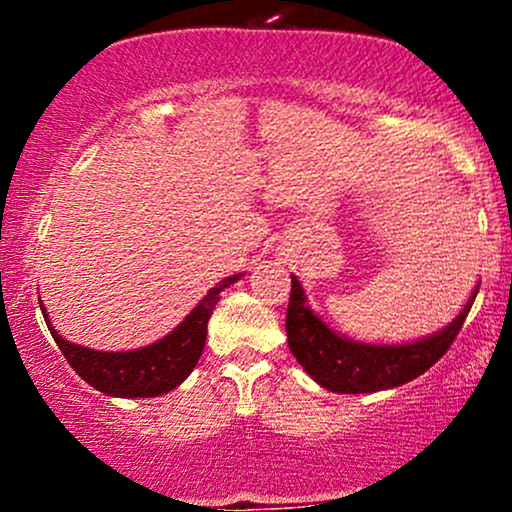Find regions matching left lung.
Segmentation results:
<instances>
[{"label":"left lung","mask_w":512,"mask_h":512,"mask_svg":"<svg viewBox=\"0 0 512 512\" xmlns=\"http://www.w3.org/2000/svg\"><path fill=\"white\" fill-rule=\"evenodd\" d=\"M479 289H474L467 305L448 327L411 344H363L337 334L305 305L301 281L291 276V298L286 310V337L289 349L305 373L325 390L342 395H363L399 387L419 378L433 363L443 358L464 317L472 308Z\"/></svg>","instance_id":"obj_1"}]
</instances>
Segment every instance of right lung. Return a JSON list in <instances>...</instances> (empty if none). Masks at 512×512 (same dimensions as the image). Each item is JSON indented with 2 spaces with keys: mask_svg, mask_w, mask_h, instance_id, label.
<instances>
[{
  "mask_svg": "<svg viewBox=\"0 0 512 512\" xmlns=\"http://www.w3.org/2000/svg\"><path fill=\"white\" fill-rule=\"evenodd\" d=\"M240 276L243 274L226 276L219 281L168 337L134 351H115L113 354V351H96L67 342L50 325L43 305L40 310H43L48 330L67 363L88 385L108 397H158L175 390L197 366L204 342H207V322L219 303V293L236 284Z\"/></svg>",
  "mask_w": 512,
  "mask_h": 512,
  "instance_id": "1",
  "label": "right lung"
}]
</instances>
